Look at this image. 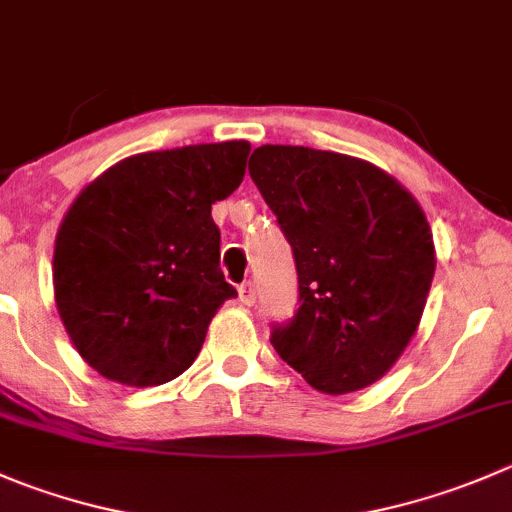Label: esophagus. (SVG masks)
Wrapping results in <instances>:
<instances>
[{
  "mask_svg": "<svg viewBox=\"0 0 512 512\" xmlns=\"http://www.w3.org/2000/svg\"><path fill=\"white\" fill-rule=\"evenodd\" d=\"M237 295H240V302L242 305H255V282H242L240 287H237Z\"/></svg>",
  "mask_w": 512,
  "mask_h": 512,
  "instance_id": "34e87169",
  "label": "esophagus"
}]
</instances>
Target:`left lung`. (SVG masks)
Instances as JSON below:
<instances>
[{"mask_svg":"<svg viewBox=\"0 0 512 512\" xmlns=\"http://www.w3.org/2000/svg\"><path fill=\"white\" fill-rule=\"evenodd\" d=\"M250 175L292 245L300 307L272 347L315 390L345 395L398 362L435 275L428 217L395 177L357 157L262 145Z\"/></svg>","mask_w":512,"mask_h":512,"instance_id":"obj_1","label":"left lung"}]
</instances>
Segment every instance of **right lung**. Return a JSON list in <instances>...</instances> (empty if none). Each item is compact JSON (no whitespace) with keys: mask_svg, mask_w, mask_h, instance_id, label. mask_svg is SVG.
<instances>
[{"mask_svg":"<svg viewBox=\"0 0 512 512\" xmlns=\"http://www.w3.org/2000/svg\"><path fill=\"white\" fill-rule=\"evenodd\" d=\"M250 142L142 152L89 182L54 240V300L74 350L130 388L175 380L200 355L220 305L212 205L245 177Z\"/></svg>","mask_w":512,"mask_h":512,"instance_id":"1","label":"right lung"}]
</instances>
